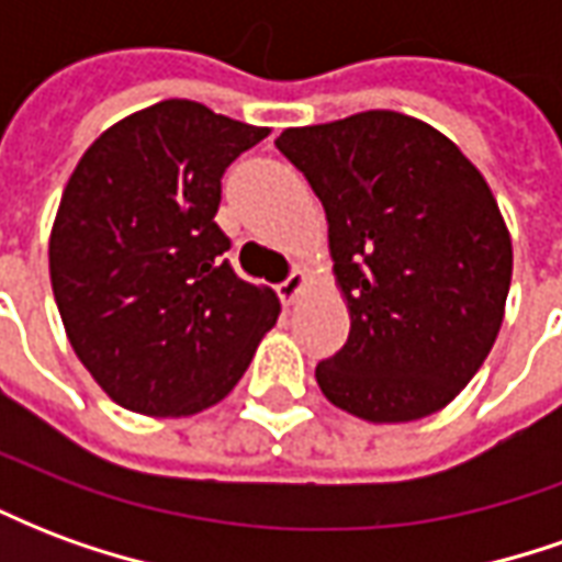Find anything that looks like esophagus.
<instances>
[{
	"instance_id": "esophagus-1",
	"label": "esophagus",
	"mask_w": 562,
	"mask_h": 562,
	"mask_svg": "<svg viewBox=\"0 0 562 562\" xmlns=\"http://www.w3.org/2000/svg\"><path fill=\"white\" fill-rule=\"evenodd\" d=\"M306 285H310V277H306L304 270H294L289 280L277 285V294H280L282 304L292 306L294 301H297V297H301V294L306 292Z\"/></svg>"
}]
</instances>
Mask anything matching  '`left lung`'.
<instances>
[{
    "instance_id": "obj_1",
    "label": "left lung",
    "mask_w": 562,
    "mask_h": 562,
    "mask_svg": "<svg viewBox=\"0 0 562 562\" xmlns=\"http://www.w3.org/2000/svg\"><path fill=\"white\" fill-rule=\"evenodd\" d=\"M277 149L325 207L352 318L316 367L322 394L373 424L439 413L484 364L512 282V237L482 171L397 111L285 128Z\"/></svg>"
}]
</instances>
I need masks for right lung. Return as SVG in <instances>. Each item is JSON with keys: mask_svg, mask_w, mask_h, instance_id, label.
I'll return each mask as SVG.
<instances>
[{"mask_svg": "<svg viewBox=\"0 0 562 562\" xmlns=\"http://www.w3.org/2000/svg\"><path fill=\"white\" fill-rule=\"evenodd\" d=\"M268 132L168 99L102 132L68 177L54 297L80 364L123 409H210L277 325L280 297L234 273L213 220L225 168Z\"/></svg>", "mask_w": 562, "mask_h": 562, "instance_id": "1", "label": "right lung"}]
</instances>
